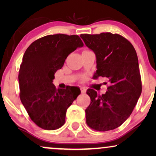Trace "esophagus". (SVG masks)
I'll return each mask as SVG.
<instances>
[{
  "instance_id": "1",
  "label": "esophagus",
  "mask_w": 156,
  "mask_h": 156,
  "mask_svg": "<svg viewBox=\"0 0 156 156\" xmlns=\"http://www.w3.org/2000/svg\"><path fill=\"white\" fill-rule=\"evenodd\" d=\"M81 91H82V94H84V93H86L87 89H85L84 87H82V88H81Z\"/></svg>"
}]
</instances>
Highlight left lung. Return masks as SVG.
I'll use <instances>...</instances> for the list:
<instances>
[{"label":"left lung","mask_w":156,"mask_h":156,"mask_svg":"<svg viewBox=\"0 0 156 156\" xmlns=\"http://www.w3.org/2000/svg\"><path fill=\"white\" fill-rule=\"evenodd\" d=\"M80 37L96 55L95 77H106L110 83L101 96L87 89L91 103L85 110L87 123L96 131L115 129L130 116L141 94L137 54L131 42L119 34H82Z\"/></svg>","instance_id":"1"}]
</instances>
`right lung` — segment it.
I'll use <instances>...</instances> for the list:
<instances>
[{
    "instance_id": "1",
    "label": "right lung",
    "mask_w": 156,
    "mask_h": 156,
    "mask_svg": "<svg viewBox=\"0 0 156 156\" xmlns=\"http://www.w3.org/2000/svg\"><path fill=\"white\" fill-rule=\"evenodd\" d=\"M83 46L78 35H50L33 42L23 55L18 75L20 98L31 120L42 129L62 126L68 107L80 94L78 87L57 89L52 82L68 55Z\"/></svg>"
}]
</instances>
